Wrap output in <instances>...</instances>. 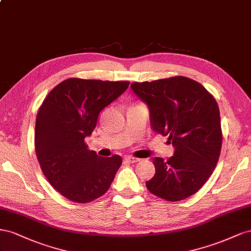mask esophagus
I'll return each instance as SVG.
<instances>
[{"label": "esophagus", "instance_id": "obj_1", "mask_svg": "<svg viewBox=\"0 0 251 251\" xmlns=\"http://www.w3.org/2000/svg\"><path fill=\"white\" fill-rule=\"evenodd\" d=\"M124 161H126L128 163H137L140 161V159H138V157H133V156H125Z\"/></svg>", "mask_w": 251, "mask_h": 251}]
</instances>
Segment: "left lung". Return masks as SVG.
I'll list each match as a JSON object with an SVG mask.
<instances>
[{"label":"left lung","mask_w":251,"mask_h":251,"mask_svg":"<svg viewBox=\"0 0 251 251\" xmlns=\"http://www.w3.org/2000/svg\"><path fill=\"white\" fill-rule=\"evenodd\" d=\"M135 95L150 110L152 129L175 146L167 161L153 157L155 174L146 182L152 195L176 202L200 190L216 168L221 153V118L216 99L192 78L176 75L134 82Z\"/></svg>","instance_id":"left-lung-1"}]
</instances>
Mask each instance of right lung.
Returning <instances> with one entry per match:
<instances>
[{
  "mask_svg": "<svg viewBox=\"0 0 251 251\" xmlns=\"http://www.w3.org/2000/svg\"><path fill=\"white\" fill-rule=\"evenodd\" d=\"M128 86V81L70 77L43 101L35 121V153L48 182L69 201L88 203L109 189L122 157L98 155L85 138L96 128L100 111Z\"/></svg>",
  "mask_w": 251,
  "mask_h": 251,
  "instance_id": "right-lung-1",
  "label": "right lung"
}]
</instances>
